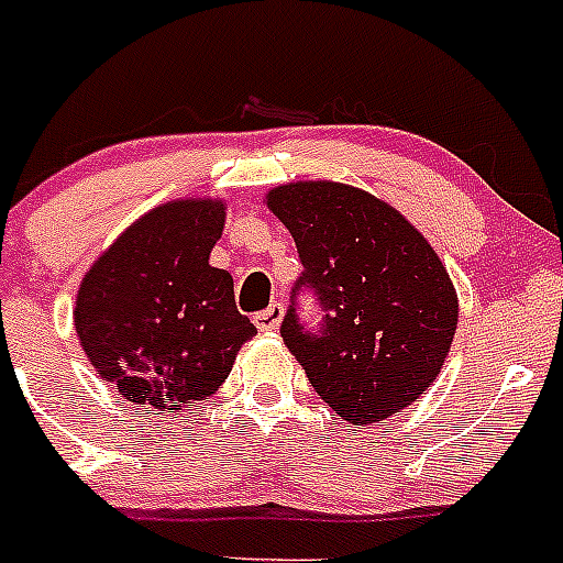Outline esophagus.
Returning <instances> with one entry per match:
<instances>
[{
  "label": "esophagus",
  "mask_w": 563,
  "mask_h": 563,
  "mask_svg": "<svg viewBox=\"0 0 563 563\" xmlns=\"http://www.w3.org/2000/svg\"><path fill=\"white\" fill-rule=\"evenodd\" d=\"M282 316H285V307H282V303H271L267 309L256 312L254 323L260 332H273V329H278V323H282Z\"/></svg>",
  "instance_id": "esophagus-1"
}]
</instances>
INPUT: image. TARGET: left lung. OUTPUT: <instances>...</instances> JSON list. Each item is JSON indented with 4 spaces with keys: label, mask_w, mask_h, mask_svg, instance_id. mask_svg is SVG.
<instances>
[{
    "label": "left lung",
    "mask_w": 563,
    "mask_h": 563,
    "mask_svg": "<svg viewBox=\"0 0 563 563\" xmlns=\"http://www.w3.org/2000/svg\"><path fill=\"white\" fill-rule=\"evenodd\" d=\"M292 234L301 276L282 338L316 394L352 424H383L432 385L450 352L457 298L438 254L399 211L363 189L307 180L267 195ZM317 298L319 321L297 316Z\"/></svg>",
    "instance_id": "8db88e82"
}]
</instances>
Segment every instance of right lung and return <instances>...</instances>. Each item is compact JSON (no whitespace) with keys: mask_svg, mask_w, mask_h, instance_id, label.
<instances>
[{"mask_svg":"<svg viewBox=\"0 0 563 563\" xmlns=\"http://www.w3.org/2000/svg\"><path fill=\"white\" fill-rule=\"evenodd\" d=\"M225 211L214 200L153 209L95 262L77 290L82 352L125 399L184 410L225 383L256 327L236 312L234 278L209 265Z\"/></svg>","mask_w":563,"mask_h":563,"instance_id":"right-lung-1","label":"right lung"}]
</instances>
